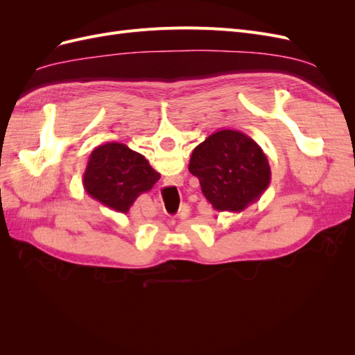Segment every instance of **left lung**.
<instances>
[{
	"label": "left lung",
	"mask_w": 355,
	"mask_h": 355,
	"mask_svg": "<svg viewBox=\"0 0 355 355\" xmlns=\"http://www.w3.org/2000/svg\"><path fill=\"white\" fill-rule=\"evenodd\" d=\"M189 171L218 211L240 213L270 187L271 167L262 148L239 130L211 133L192 151Z\"/></svg>",
	"instance_id": "obj_1"
}]
</instances>
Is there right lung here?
<instances>
[{
	"instance_id": "add662e5",
	"label": "right lung",
	"mask_w": 355,
	"mask_h": 355,
	"mask_svg": "<svg viewBox=\"0 0 355 355\" xmlns=\"http://www.w3.org/2000/svg\"><path fill=\"white\" fill-rule=\"evenodd\" d=\"M159 179L148 159L120 142L93 149L83 176L87 194L115 211L127 213L136 198Z\"/></svg>"
}]
</instances>
